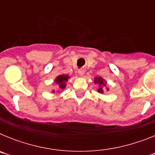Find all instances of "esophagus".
<instances>
[{
	"label": "esophagus",
	"mask_w": 155,
	"mask_h": 155,
	"mask_svg": "<svg viewBox=\"0 0 155 155\" xmlns=\"http://www.w3.org/2000/svg\"><path fill=\"white\" fill-rule=\"evenodd\" d=\"M78 74H79V75H81V76H83V75H84V70H83V69L79 70Z\"/></svg>",
	"instance_id": "esophagus-1"
}]
</instances>
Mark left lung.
<instances>
[{"instance_id":"1","label":"left lung","mask_w":155,"mask_h":155,"mask_svg":"<svg viewBox=\"0 0 155 155\" xmlns=\"http://www.w3.org/2000/svg\"><path fill=\"white\" fill-rule=\"evenodd\" d=\"M94 82L95 83V84H99V88L98 89V92L99 93H103L104 91H103V86H105L106 85V81H105V80H104L103 78H102L101 77H99V78H94ZM106 90L107 91H109V88H106Z\"/></svg>"}]
</instances>
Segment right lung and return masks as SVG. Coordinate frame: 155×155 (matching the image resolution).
I'll list each match as a JSON object with an SVG mask.
<instances>
[{"label":"right lung","instance_id":"obj_1","mask_svg":"<svg viewBox=\"0 0 155 155\" xmlns=\"http://www.w3.org/2000/svg\"><path fill=\"white\" fill-rule=\"evenodd\" d=\"M70 78V77L68 75H65V74H62V75H59L58 77H57V78L56 80L54 81L55 83H57L58 84L59 87L61 88V89H64L66 87V85H67V81H68V79ZM52 92H55V91H53Z\"/></svg>","mask_w":155,"mask_h":155}]
</instances>
